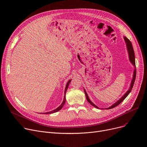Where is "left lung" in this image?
I'll return each instance as SVG.
<instances>
[{
  "mask_svg": "<svg viewBox=\"0 0 147 147\" xmlns=\"http://www.w3.org/2000/svg\"><path fill=\"white\" fill-rule=\"evenodd\" d=\"M124 39L126 42V45H127V51H128V53H129V59H130V61L131 63H132V64L135 67V69L134 70V76H133V79L132 80V82H131V84H130V88L129 89V90L127 91L126 93L123 95L118 101H117L115 103H114L112 106L110 107L109 108H108V109H113V108H114L115 107H117V105H119L124 100L127 96V95L129 94L130 92H131V90H132V88L134 86V83H135V79H136V65H135V53H134V48H133V46H132V43H131V42L128 39V38L126 37H124ZM84 90V93H85V95H86V99L87 101L92 105L94 106L95 107L97 108V109H98V107L95 105L94 104H93V102H92L89 99L88 96V94L86 93V92L85 91V90Z\"/></svg>",
  "mask_w": 147,
  "mask_h": 147,
  "instance_id": "left-lung-1",
  "label": "left lung"
}]
</instances>
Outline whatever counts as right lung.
Returning <instances> with one entry per match:
<instances>
[{"mask_svg":"<svg viewBox=\"0 0 147 147\" xmlns=\"http://www.w3.org/2000/svg\"><path fill=\"white\" fill-rule=\"evenodd\" d=\"M71 80H69L68 82H67V85H66V87H65V92H64V101H63V103H62L61 104V105L59 106V107H58L57 109H55V110H53V111H49V112H47V113H45V114H51V113H56V112H57V111H59L62 108H63V107L64 106V104H65V94H66V91H67V89H68V85H69V83H70V82H71Z\"/></svg>","mask_w":147,"mask_h":147,"instance_id":"right-lung-1","label":"right lung"}]
</instances>
